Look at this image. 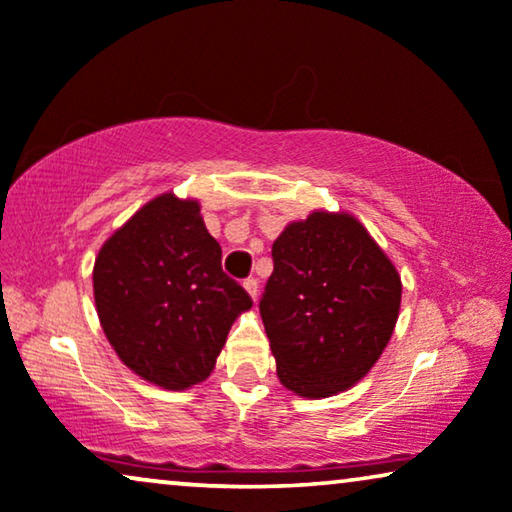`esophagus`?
Instances as JSON below:
<instances>
[{"label": "esophagus", "mask_w": 512, "mask_h": 512, "mask_svg": "<svg viewBox=\"0 0 512 512\" xmlns=\"http://www.w3.org/2000/svg\"><path fill=\"white\" fill-rule=\"evenodd\" d=\"M244 289H247V293L251 296V300H258V282L256 279H247V282H244Z\"/></svg>", "instance_id": "1"}]
</instances>
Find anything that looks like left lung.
<instances>
[{"label": "left lung", "instance_id": "obj_1", "mask_svg": "<svg viewBox=\"0 0 512 512\" xmlns=\"http://www.w3.org/2000/svg\"><path fill=\"white\" fill-rule=\"evenodd\" d=\"M261 317L286 389L326 398L380 359L401 310V275L352 214L312 212L272 244Z\"/></svg>", "mask_w": 512, "mask_h": 512}]
</instances>
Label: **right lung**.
Instances as JSON below:
<instances>
[{"instance_id": "right-lung-1", "label": "right lung", "mask_w": 512, "mask_h": 512, "mask_svg": "<svg viewBox=\"0 0 512 512\" xmlns=\"http://www.w3.org/2000/svg\"><path fill=\"white\" fill-rule=\"evenodd\" d=\"M102 331L146 382L181 391L205 382L249 293L221 270L198 200L163 193L102 244L93 268Z\"/></svg>"}]
</instances>
